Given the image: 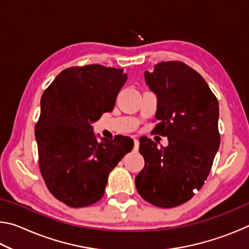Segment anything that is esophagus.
I'll return each mask as SVG.
<instances>
[{"mask_svg":"<svg viewBox=\"0 0 249 249\" xmlns=\"http://www.w3.org/2000/svg\"><path fill=\"white\" fill-rule=\"evenodd\" d=\"M138 147H140V142H138L137 138H134V149L138 150Z\"/></svg>","mask_w":249,"mask_h":249,"instance_id":"1","label":"esophagus"}]
</instances>
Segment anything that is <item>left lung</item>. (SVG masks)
<instances>
[{"label":"left lung","mask_w":249,"mask_h":249,"mask_svg":"<svg viewBox=\"0 0 249 249\" xmlns=\"http://www.w3.org/2000/svg\"><path fill=\"white\" fill-rule=\"evenodd\" d=\"M146 83L157 95L153 134L168 137L158 148L150 138H140L145 167L135 178L138 193L159 208L183 204L208 178L220 147L218 102L209 84L181 61H162L153 72L145 71Z\"/></svg>","instance_id":"8db88e82"}]
</instances>
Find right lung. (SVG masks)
<instances>
[{
  "label": "right lung",
  "instance_id": "obj_1",
  "mask_svg": "<svg viewBox=\"0 0 249 249\" xmlns=\"http://www.w3.org/2000/svg\"><path fill=\"white\" fill-rule=\"evenodd\" d=\"M123 69L101 65L62 70L45 90L35 137L40 174L50 193L70 208L96 203L109 172L133 149L130 137L95 138L92 123L114 108L127 80Z\"/></svg>",
  "mask_w": 249,
  "mask_h": 249
}]
</instances>
